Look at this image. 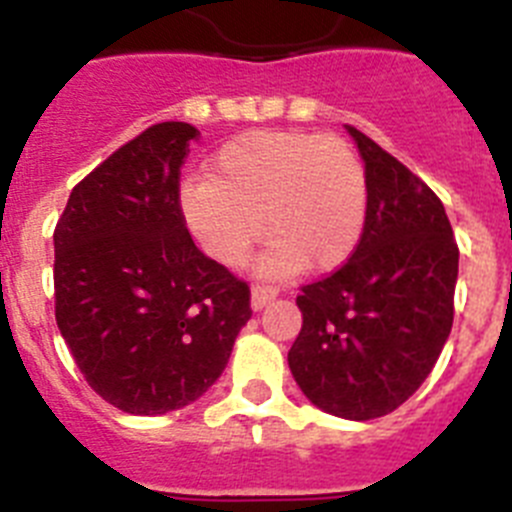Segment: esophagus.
Returning a JSON list of instances; mask_svg holds the SVG:
<instances>
[{
	"instance_id": "esophagus-1",
	"label": "esophagus",
	"mask_w": 512,
	"mask_h": 512,
	"mask_svg": "<svg viewBox=\"0 0 512 512\" xmlns=\"http://www.w3.org/2000/svg\"><path fill=\"white\" fill-rule=\"evenodd\" d=\"M277 297V289L274 287H261V284H256V287H251V307L256 312L264 310L266 305H269L271 300Z\"/></svg>"
}]
</instances>
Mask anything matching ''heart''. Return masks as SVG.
Returning a JSON list of instances; mask_svg holds the SVG:
<instances>
[{
  "label": "heart",
  "mask_w": 512,
  "mask_h": 512,
  "mask_svg": "<svg viewBox=\"0 0 512 512\" xmlns=\"http://www.w3.org/2000/svg\"><path fill=\"white\" fill-rule=\"evenodd\" d=\"M182 212L202 248L228 269L246 261L264 228V274L330 271L364 233V166L333 135L251 130L215 153L210 179L184 184Z\"/></svg>",
  "instance_id": "heart-1"
}]
</instances>
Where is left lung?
Masks as SVG:
<instances>
[{"label":"left lung","instance_id":"8db88e82","mask_svg":"<svg viewBox=\"0 0 512 512\" xmlns=\"http://www.w3.org/2000/svg\"><path fill=\"white\" fill-rule=\"evenodd\" d=\"M346 130L364 161V233L341 269L302 287L287 361L315 408L372 420L400 408L436 366L454 323L459 248L436 194Z\"/></svg>","mask_w":512,"mask_h":512}]
</instances>
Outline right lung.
Here are the masks:
<instances>
[{"label":"right lung","instance_id":"1","mask_svg":"<svg viewBox=\"0 0 512 512\" xmlns=\"http://www.w3.org/2000/svg\"><path fill=\"white\" fill-rule=\"evenodd\" d=\"M158 122L71 192L53 233L56 323L94 392L130 415L205 395L251 318L248 284L194 246L179 171L197 140Z\"/></svg>","mask_w":512,"mask_h":512}]
</instances>
